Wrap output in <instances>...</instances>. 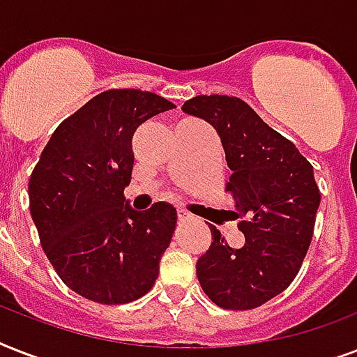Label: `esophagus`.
Listing matches in <instances>:
<instances>
[{"label":"esophagus","mask_w":357,"mask_h":357,"mask_svg":"<svg viewBox=\"0 0 357 357\" xmlns=\"http://www.w3.org/2000/svg\"><path fill=\"white\" fill-rule=\"evenodd\" d=\"M190 215L185 209H178V220L179 222H185V220H189Z\"/></svg>","instance_id":"esophagus-1"}]
</instances>
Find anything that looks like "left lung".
Here are the masks:
<instances>
[{
	"instance_id": "left-lung-1",
	"label": "left lung",
	"mask_w": 357,
	"mask_h": 357,
	"mask_svg": "<svg viewBox=\"0 0 357 357\" xmlns=\"http://www.w3.org/2000/svg\"><path fill=\"white\" fill-rule=\"evenodd\" d=\"M222 140L231 176L226 192L238 209L244 246L231 248L215 226L196 263L204 293L224 310H255L293 283L310 248L321 190L296 146L235 96H195L181 107Z\"/></svg>"
}]
</instances>
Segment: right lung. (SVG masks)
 <instances>
[{
    "label": "right lung",
    "mask_w": 357,
    "mask_h": 357,
    "mask_svg": "<svg viewBox=\"0 0 357 357\" xmlns=\"http://www.w3.org/2000/svg\"><path fill=\"white\" fill-rule=\"evenodd\" d=\"M176 109L139 89L98 94L59 123L29 178V209L44 254L64 285L105 305L144 296L159 276L178 213L126 204L131 139L140 123Z\"/></svg>",
    "instance_id": "add662e5"
}]
</instances>
